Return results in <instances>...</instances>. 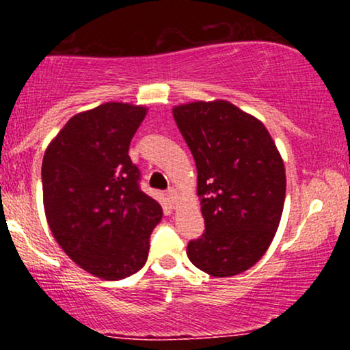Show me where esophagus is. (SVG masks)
I'll list each match as a JSON object with an SVG mask.
<instances>
[{
  "label": "esophagus",
  "mask_w": 350,
  "mask_h": 350,
  "mask_svg": "<svg viewBox=\"0 0 350 350\" xmlns=\"http://www.w3.org/2000/svg\"><path fill=\"white\" fill-rule=\"evenodd\" d=\"M166 196H167V199H170V202L174 204L176 199H178V191H176L174 187H170L166 191Z\"/></svg>",
  "instance_id": "esophagus-1"
}]
</instances>
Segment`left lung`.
I'll use <instances>...</instances> for the list:
<instances>
[{"instance_id": "1", "label": "left lung", "mask_w": 350, "mask_h": 350, "mask_svg": "<svg viewBox=\"0 0 350 350\" xmlns=\"http://www.w3.org/2000/svg\"><path fill=\"white\" fill-rule=\"evenodd\" d=\"M172 115L198 166L206 222L187 243L189 260L212 276L239 275L278 228L286 192L280 152L262 122L224 100L179 105Z\"/></svg>"}]
</instances>
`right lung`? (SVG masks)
<instances>
[{
  "mask_svg": "<svg viewBox=\"0 0 350 350\" xmlns=\"http://www.w3.org/2000/svg\"><path fill=\"white\" fill-rule=\"evenodd\" d=\"M144 115L143 107L110 102L72 116L42 159L52 235L80 268L103 280L142 270L163 215L128 156Z\"/></svg>",
  "mask_w": 350,
  "mask_h": 350,
  "instance_id": "add662e5",
  "label": "right lung"
}]
</instances>
